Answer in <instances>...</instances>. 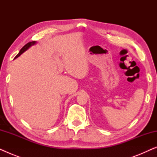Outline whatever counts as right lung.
Instances as JSON below:
<instances>
[{
  "label": "right lung",
  "instance_id": "1",
  "mask_svg": "<svg viewBox=\"0 0 157 157\" xmlns=\"http://www.w3.org/2000/svg\"><path fill=\"white\" fill-rule=\"evenodd\" d=\"M36 43V41H31V42H29V43H28L27 44H25V46H23V48L21 49L20 51H19V53H18V54H17L16 56L15 57V59H16V58H18V56H21V54H22L23 53H24L25 51H27L28 49H29V48H30V47H31V46H33V45L35 44Z\"/></svg>",
  "mask_w": 157,
  "mask_h": 157
}]
</instances>
